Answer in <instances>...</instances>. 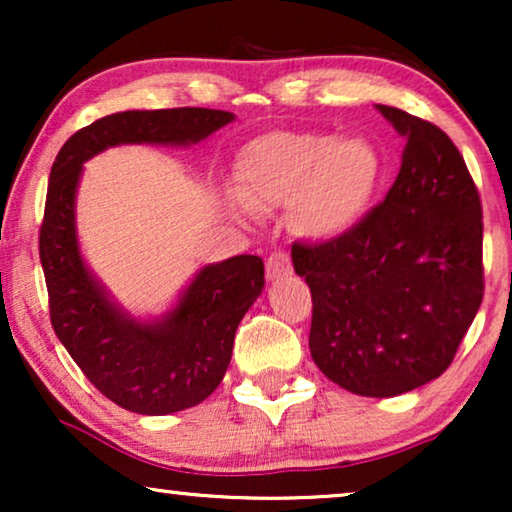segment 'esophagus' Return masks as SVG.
Instances as JSON below:
<instances>
[{"label":"esophagus","instance_id":"obj_1","mask_svg":"<svg viewBox=\"0 0 512 512\" xmlns=\"http://www.w3.org/2000/svg\"><path fill=\"white\" fill-rule=\"evenodd\" d=\"M265 272H268V279H279L291 275V258L284 251H272L265 261Z\"/></svg>","mask_w":512,"mask_h":512}]
</instances>
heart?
I'll use <instances>...</instances> for the list:
<instances>
[{"instance_id":"1","label":"heart","mask_w":512,"mask_h":512,"mask_svg":"<svg viewBox=\"0 0 512 512\" xmlns=\"http://www.w3.org/2000/svg\"><path fill=\"white\" fill-rule=\"evenodd\" d=\"M384 177V158L366 137L279 130L254 139L237 158L240 198L251 212L296 207V228L314 240L347 233Z\"/></svg>"}]
</instances>
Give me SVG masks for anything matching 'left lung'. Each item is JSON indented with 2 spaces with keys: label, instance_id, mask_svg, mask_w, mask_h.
Returning a JSON list of instances; mask_svg holds the SVG:
<instances>
[{
  "label": "left lung",
  "instance_id": "8db88e82",
  "mask_svg": "<svg viewBox=\"0 0 512 512\" xmlns=\"http://www.w3.org/2000/svg\"><path fill=\"white\" fill-rule=\"evenodd\" d=\"M408 139L398 177L347 233L293 242L312 293L310 352L359 396L389 398L450 368L485 296L482 202L438 125L377 104Z\"/></svg>",
  "mask_w": 512,
  "mask_h": 512
}]
</instances>
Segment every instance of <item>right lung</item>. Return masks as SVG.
Instances as JSON below:
<instances>
[{"instance_id":"add662e5","label":"right lung","mask_w":512,"mask_h":512,"mask_svg":"<svg viewBox=\"0 0 512 512\" xmlns=\"http://www.w3.org/2000/svg\"><path fill=\"white\" fill-rule=\"evenodd\" d=\"M230 121V111L202 107L111 114L74 132L51 167L39 258L53 331L100 394L139 415L193 408L219 387L237 324L265 286L263 261L242 254L207 265L158 324L125 317L76 247L74 195L81 167L109 146L195 144Z\"/></svg>"}]
</instances>
